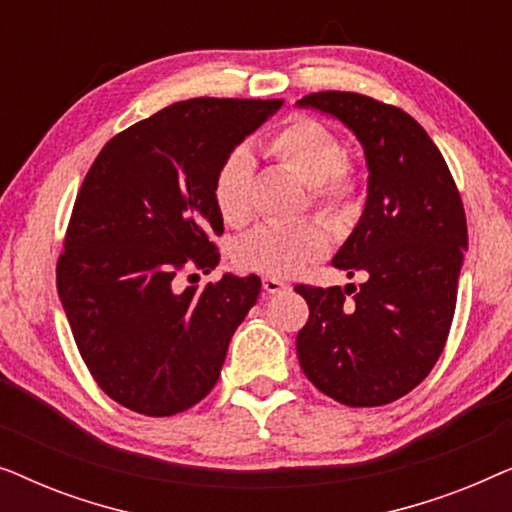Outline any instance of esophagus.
I'll use <instances>...</instances> for the list:
<instances>
[{"label": "esophagus", "instance_id": "obj_1", "mask_svg": "<svg viewBox=\"0 0 512 512\" xmlns=\"http://www.w3.org/2000/svg\"><path fill=\"white\" fill-rule=\"evenodd\" d=\"M263 289L268 293H279V291L289 289V284L282 282V279H277V277H263Z\"/></svg>", "mask_w": 512, "mask_h": 512}]
</instances>
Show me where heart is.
<instances>
[{"mask_svg":"<svg viewBox=\"0 0 512 512\" xmlns=\"http://www.w3.org/2000/svg\"><path fill=\"white\" fill-rule=\"evenodd\" d=\"M275 160L310 191V202L333 223L347 228L361 212V172L345 160V144L317 118L293 116L263 144ZM254 160L249 151L235 149L214 174V205L228 226L240 228L254 214ZM328 249V230L314 216L284 223H263L235 242L233 263L240 270L268 277H291L317 261Z\"/></svg>","mask_w":512,"mask_h":512,"instance_id":"1","label":"heart"}]
</instances>
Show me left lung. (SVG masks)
<instances>
[{
  "mask_svg": "<svg viewBox=\"0 0 512 512\" xmlns=\"http://www.w3.org/2000/svg\"><path fill=\"white\" fill-rule=\"evenodd\" d=\"M298 107L354 132L368 163V198L333 265L366 282L298 284L310 317L296 349L314 387L349 408L410 394L443 354L468 247L464 202L443 153L410 114L368 95L324 90Z\"/></svg>",
  "mask_w": 512,
  "mask_h": 512,
  "instance_id": "obj_1",
  "label": "left lung"
}]
</instances>
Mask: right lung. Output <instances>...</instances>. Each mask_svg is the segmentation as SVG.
<instances>
[{
  "instance_id": "obj_1",
  "label": "right lung",
  "mask_w": 512,
  "mask_h": 512,
  "mask_svg": "<svg viewBox=\"0 0 512 512\" xmlns=\"http://www.w3.org/2000/svg\"><path fill=\"white\" fill-rule=\"evenodd\" d=\"M279 107L219 97L170 104L111 137L90 165L58 258V293L90 375L123 408L177 415L219 380L261 279L223 275L181 289L179 275L219 265L214 174Z\"/></svg>"
}]
</instances>
